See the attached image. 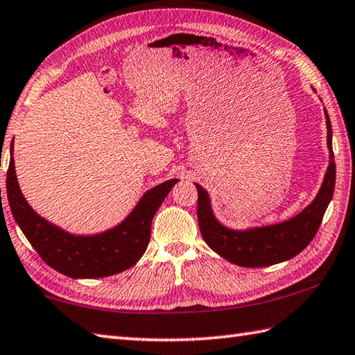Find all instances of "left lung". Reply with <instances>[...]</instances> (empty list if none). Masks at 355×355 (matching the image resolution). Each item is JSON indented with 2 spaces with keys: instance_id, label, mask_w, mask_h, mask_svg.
<instances>
[{
  "instance_id": "left-lung-1",
  "label": "left lung",
  "mask_w": 355,
  "mask_h": 355,
  "mask_svg": "<svg viewBox=\"0 0 355 355\" xmlns=\"http://www.w3.org/2000/svg\"><path fill=\"white\" fill-rule=\"evenodd\" d=\"M326 118V143L329 149V164L318 193L302 212L282 223L231 229L220 223L214 215L211 197L205 187L196 183L198 191L197 217L201 237L212 251L225 260L243 268H263L291 260L306 248L315 237L323 215L332 200L336 186V162L332 150V128L328 110Z\"/></svg>"
}]
</instances>
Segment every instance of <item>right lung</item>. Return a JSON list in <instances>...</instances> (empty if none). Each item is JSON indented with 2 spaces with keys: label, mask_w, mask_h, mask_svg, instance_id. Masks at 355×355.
<instances>
[{
  "label": "right lung",
  "mask_w": 355,
  "mask_h": 355,
  "mask_svg": "<svg viewBox=\"0 0 355 355\" xmlns=\"http://www.w3.org/2000/svg\"><path fill=\"white\" fill-rule=\"evenodd\" d=\"M177 178L152 187L121 223L94 235H76L51 223L32 209L19 189L13 141L7 169V200L17 225L49 266L71 279H101L132 268L149 245L150 225Z\"/></svg>",
  "instance_id": "obj_1"
}]
</instances>
